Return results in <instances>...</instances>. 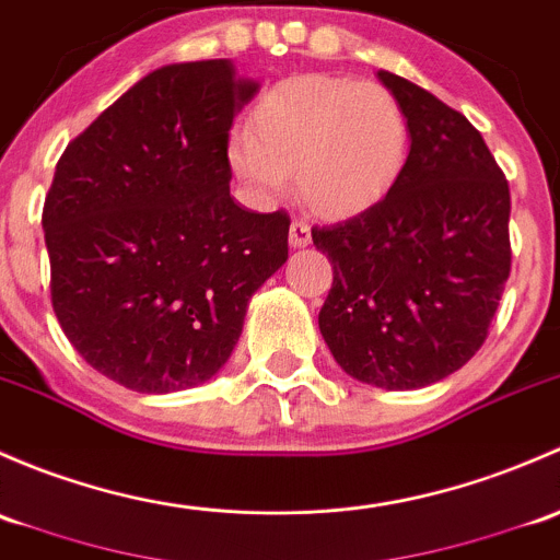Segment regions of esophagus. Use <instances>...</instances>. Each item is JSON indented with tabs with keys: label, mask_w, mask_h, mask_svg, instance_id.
I'll use <instances>...</instances> for the list:
<instances>
[{
	"label": "esophagus",
	"mask_w": 560,
	"mask_h": 560,
	"mask_svg": "<svg viewBox=\"0 0 560 560\" xmlns=\"http://www.w3.org/2000/svg\"><path fill=\"white\" fill-rule=\"evenodd\" d=\"M310 240H313V234H310V226L304 221H293L291 223V237H288V242H291V247H307Z\"/></svg>",
	"instance_id": "esophagus-1"
}]
</instances>
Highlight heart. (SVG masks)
I'll return each instance as SVG.
<instances>
[{"instance_id": "b5f03b06", "label": "heart", "mask_w": 560, "mask_h": 560, "mask_svg": "<svg viewBox=\"0 0 560 560\" xmlns=\"http://www.w3.org/2000/svg\"><path fill=\"white\" fill-rule=\"evenodd\" d=\"M409 124L380 83L296 74L264 91L229 164L253 194L272 199L296 172L299 194L323 218H353L377 205L407 159Z\"/></svg>"}]
</instances>
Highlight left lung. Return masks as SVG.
Segmentation results:
<instances>
[{
  "instance_id": "8db88e82",
  "label": "left lung",
  "mask_w": 560,
  "mask_h": 560,
  "mask_svg": "<svg viewBox=\"0 0 560 560\" xmlns=\"http://www.w3.org/2000/svg\"><path fill=\"white\" fill-rule=\"evenodd\" d=\"M409 124L390 191L313 229L334 282L318 326L361 383L412 390L458 372L488 337L510 278V186L480 131L420 85L380 69Z\"/></svg>"
}]
</instances>
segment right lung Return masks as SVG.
Masks as SVG:
<instances>
[{"label":"right lung","mask_w":560,"mask_h":560,"mask_svg":"<svg viewBox=\"0 0 560 560\" xmlns=\"http://www.w3.org/2000/svg\"><path fill=\"white\" fill-rule=\"evenodd\" d=\"M256 91L229 59L161 67L56 164L43 210L54 313L124 388L175 394L215 377L250 296L285 264L291 218L229 194V129Z\"/></svg>","instance_id":"obj_1"}]
</instances>
